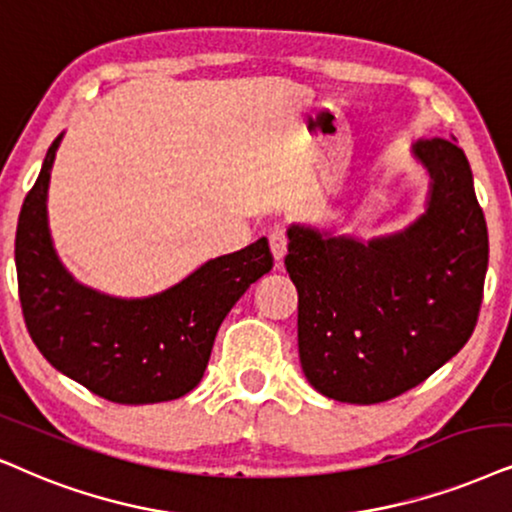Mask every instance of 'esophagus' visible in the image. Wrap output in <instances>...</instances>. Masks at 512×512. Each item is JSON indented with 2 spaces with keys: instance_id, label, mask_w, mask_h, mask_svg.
Masks as SVG:
<instances>
[{
  "instance_id": "34e87169",
  "label": "esophagus",
  "mask_w": 512,
  "mask_h": 512,
  "mask_svg": "<svg viewBox=\"0 0 512 512\" xmlns=\"http://www.w3.org/2000/svg\"><path fill=\"white\" fill-rule=\"evenodd\" d=\"M269 248H271V255H274L276 264H281L283 257H286V252H288V238H286V234H283V229L269 231Z\"/></svg>"
}]
</instances>
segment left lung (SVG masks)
<instances>
[{"label": "left lung", "mask_w": 512, "mask_h": 512, "mask_svg": "<svg viewBox=\"0 0 512 512\" xmlns=\"http://www.w3.org/2000/svg\"><path fill=\"white\" fill-rule=\"evenodd\" d=\"M428 208L397 234L359 241L290 224L297 347L309 385L347 404H378L430 378L475 331L489 236L468 158L451 139H420Z\"/></svg>", "instance_id": "8db88e82"}]
</instances>
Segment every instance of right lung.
<instances>
[{
	"label": "right lung",
	"mask_w": 512,
	"mask_h": 512,
	"mask_svg": "<svg viewBox=\"0 0 512 512\" xmlns=\"http://www.w3.org/2000/svg\"><path fill=\"white\" fill-rule=\"evenodd\" d=\"M61 139L49 146L16 229L18 295L30 338L56 371L115 404L184 397L208 368L224 316L274 267L267 238L205 262L151 297L122 300L82 286L49 234L47 191Z\"/></svg>",
	"instance_id": "right-lung-1"
}]
</instances>
